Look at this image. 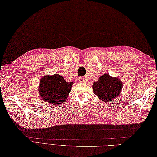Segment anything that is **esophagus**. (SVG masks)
I'll return each instance as SVG.
<instances>
[{
	"label": "esophagus",
	"mask_w": 157,
	"mask_h": 157,
	"mask_svg": "<svg viewBox=\"0 0 157 157\" xmlns=\"http://www.w3.org/2000/svg\"><path fill=\"white\" fill-rule=\"evenodd\" d=\"M78 80H79V81L81 82H85V78H84L83 77H79Z\"/></svg>",
	"instance_id": "obj_1"
}]
</instances>
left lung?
Returning <instances> with one entry per match:
<instances>
[{"mask_svg":"<svg viewBox=\"0 0 157 157\" xmlns=\"http://www.w3.org/2000/svg\"><path fill=\"white\" fill-rule=\"evenodd\" d=\"M123 83L117 77H112L109 74H105L94 82L93 89L94 93L103 102H109L116 99L121 92Z\"/></svg>","mask_w":157,"mask_h":157,"instance_id":"1","label":"left lung"}]
</instances>
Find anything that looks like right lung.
<instances>
[{
	"label": "right lung",
	"instance_id": "1",
	"mask_svg": "<svg viewBox=\"0 0 157 157\" xmlns=\"http://www.w3.org/2000/svg\"><path fill=\"white\" fill-rule=\"evenodd\" d=\"M72 82H67L59 74L47 75L42 77L39 87V93L44 102L52 105H62L67 100Z\"/></svg>",
	"mask_w": 157,
	"mask_h": 157
}]
</instances>
